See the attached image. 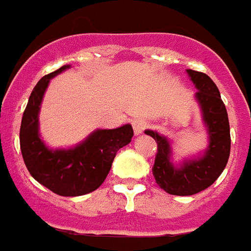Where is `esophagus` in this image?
<instances>
[{"label":"esophagus","instance_id":"esophagus-1","mask_svg":"<svg viewBox=\"0 0 251 251\" xmlns=\"http://www.w3.org/2000/svg\"><path fill=\"white\" fill-rule=\"evenodd\" d=\"M147 122H146L144 119H135L132 122L133 132H135V135H140V133L143 132L144 129L147 128Z\"/></svg>","mask_w":251,"mask_h":251}]
</instances>
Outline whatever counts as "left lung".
<instances>
[{"label": "left lung", "instance_id": "8db88e82", "mask_svg": "<svg viewBox=\"0 0 251 251\" xmlns=\"http://www.w3.org/2000/svg\"><path fill=\"white\" fill-rule=\"evenodd\" d=\"M186 72L198 89L194 98L201 108L202 122L208 135V146L204 152L197 158L174 164L170 139L156 131H146L158 143V152L152 167L156 183L166 193L179 197L194 195L210 187L226 167L231 144L227 111L218 87L206 73L193 69H187Z\"/></svg>", "mask_w": 251, "mask_h": 251}]
</instances>
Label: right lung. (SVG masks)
<instances>
[{"label":"right lung","instance_id":"add662e5","mask_svg":"<svg viewBox=\"0 0 251 251\" xmlns=\"http://www.w3.org/2000/svg\"><path fill=\"white\" fill-rule=\"evenodd\" d=\"M64 65L44 76L33 88L20 128V147L33 178L61 197H80L101 186L116 152L133 136L131 124L113 129H95L81 143L69 148H49L40 136L38 113L50 78L67 71Z\"/></svg>","mask_w":251,"mask_h":251}]
</instances>
